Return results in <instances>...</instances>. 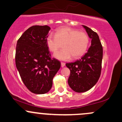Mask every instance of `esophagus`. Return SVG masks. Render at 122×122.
I'll use <instances>...</instances> for the list:
<instances>
[{
  "label": "esophagus",
  "instance_id": "34e87169",
  "mask_svg": "<svg viewBox=\"0 0 122 122\" xmlns=\"http://www.w3.org/2000/svg\"><path fill=\"white\" fill-rule=\"evenodd\" d=\"M65 65V62H61V66H62V67H64V66Z\"/></svg>",
  "mask_w": 122,
  "mask_h": 122
}]
</instances>
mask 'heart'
I'll list each match as a JSON object with an SVG mask.
<instances>
[{
    "mask_svg": "<svg viewBox=\"0 0 122 122\" xmlns=\"http://www.w3.org/2000/svg\"><path fill=\"white\" fill-rule=\"evenodd\" d=\"M46 44L49 50L56 53L63 44V50L55 54L60 60H68L82 56L89 45V37L86 33L79 31L70 27L60 28L55 34H50L46 37Z\"/></svg>",
    "mask_w": 122,
    "mask_h": 122,
    "instance_id": "b5f03b06",
    "label": "heart"
}]
</instances>
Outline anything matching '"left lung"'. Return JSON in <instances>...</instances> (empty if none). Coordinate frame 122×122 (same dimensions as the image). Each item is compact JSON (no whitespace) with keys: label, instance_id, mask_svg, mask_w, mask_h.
Instances as JSON below:
<instances>
[{"label":"left lung","instance_id":"obj_1","mask_svg":"<svg viewBox=\"0 0 122 122\" xmlns=\"http://www.w3.org/2000/svg\"><path fill=\"white\" fill-rule=\"evenodd\" d=\"M82 26L92 39L91 46L81 58L66 64L71 72L68 82L76 92H84L92 88L98 82L102 70L103 48L98 34L88 27Z\"/></svg>","mask_w":122,"mask_h":122}]
</instances>
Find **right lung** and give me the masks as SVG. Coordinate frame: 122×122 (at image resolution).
<instances>
[{"mask_svg":"<svg viewBox=\"0 0 122 122\" xmlns=\"http://www.w3.org/2000/svg\"><path fill=\"white\" fill-rule=\"evenodd\" d=\"M50 30L48 25H33L17 40L15 61L24 84L30 91L44 94L51 89L52 79L61 62L51 58L46 44Z\"/></svg>","mask_w":122,"mask_h":122,"instance_id":"add662e5","label":"right lung"}]
</instances>
